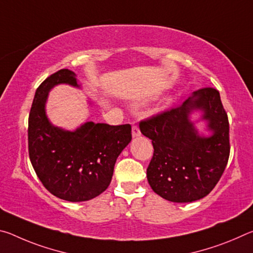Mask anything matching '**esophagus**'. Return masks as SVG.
I'll use <instances>...</instances> for the list:
<instances>
[{
	"label": "esophagus",
	"instance_id": "34e87169",
	"mask_svg": "<svg viewBox=\"0 0 253 253\" xmlns=\"http://www.w3.org/2000/svg\"><path fill=\"white\" fill-rule=\"evenodd\" d=\"M131 135L132 137H138L140 136V130L137 125H132L131 127Z\"/></svg>",
	"mask_w": 253,
	"mask_h": 253
}]
</instances>
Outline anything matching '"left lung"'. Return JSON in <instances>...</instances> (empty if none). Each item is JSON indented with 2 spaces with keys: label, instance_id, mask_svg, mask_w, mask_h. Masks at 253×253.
Returning <instances> with one entry per match:
<instances>
[{
  "label": "left lung",
  "instance_id": "obj_1",
  "mask_svg": "<svg viewBox=\"0 0 253 253\" xmlns=\"http://www.w3.org/2000/svg\"><path fill=\"white\" fill-rule=\"evenodd\" d=\"M193 109L204 110L212 136H198L188 119ZM139 128L152 139L147 179L156 194L186 203L204 198L215 187L230 156L229 119L219 90L201 88L181 106L140 121Z\"/></svg>",
  "mask_w": 253,
  "mask_h": 253
}]
</instances>
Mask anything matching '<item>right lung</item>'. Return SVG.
I'll list each match as a JSON object with an SVG mask.
<instances>
[{
    "label": "right lung",
    "instance_id": "obj_1",
    "mask_svg": "<svg viewBox=\"0 0 253 253\" xmlns=\"http://www.w3.org/2000/svg\"><path fill=\"white\" fill-rule=\"evenodd\" d=\"M59 84L79 87L75 72L69 69L54 72L38 87L29 115V156L51 194L83 202L109 186L117 157L131 140V126L88 122L75 131L52 126L44 105L50 89Z\"/></svg>",
    "mask_w": 253,
    "mask_h": 253
}]
</instances>
